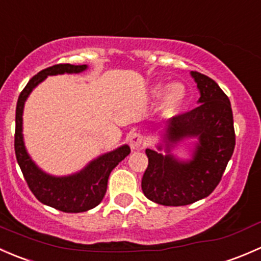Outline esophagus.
Wrapping results in <instances>:
<instances>
[{
	"mask_svg": "<svg viewBox=\"0 0 261 261\" xmlns=\"http://www.w3.org/2000/svg\"><path fill=\"white\" fill-rule=\"evenodd\" d=\"M128 142H129L132 149H139L142 147V143H143V136L139 133H132L129 138H128Z\"/></svg>",
	"mask_w": 261,
	"mask_h": 261,
	"instance_id": "34e87169",
	"label": "esophagus"
}]
</instances>
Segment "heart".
<instances>
[{
  "mask_svg": "<svg viewBox=\"0 0 261 261\" xmlns=\"http://www.w3.org/2000/svg\"><path fill=\"white\" fill-rule=\"evenodd\" d=\"M162 87H158V91H162ZM185 99H186V89H185L184 85L179 84V83H174V84L170 85L168 89L166 90L165 96L162 99V104H161L162 114L166 117L176 114L182 107V104L185 103Z\"/></svg>",
  "mask_w": 261,
  "mask_h": 261,
  "instance_id": "b5f03b06",
  "label": "heart"
}]
</instances>
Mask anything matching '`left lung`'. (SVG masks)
I'll return each mask as SVG.
<instances>
[{
  "mask_svg": "<svg viewBox=\"0 0 261 261\" xmlns=\"http://www.w3.org/2000/svg\"><path fill=\"white\" fill-rule=\"evenodd\" d=\"M191 75L200 90V106L170 119L166 129L167 155L146 149L148 167L142 177V191L160 205L185 206L207 197L221 181L235 148L227 95L211 77L198 71ZM187 136L198 138L199 144L190 163H179L169 154V148Z\"/></svg>",
  "mask_w": 261,
  "mask_h": 261,
  "instance_id": "obj_1",
  "label": "left lung"
}]
</instances>
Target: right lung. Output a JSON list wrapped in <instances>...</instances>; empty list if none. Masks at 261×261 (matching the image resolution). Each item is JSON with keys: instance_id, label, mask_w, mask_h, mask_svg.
Returning a JSON list of instances; mask_svg holds the SVG:
<instances>
[{"instance_id": "right-lung-1", "label": "right lung", "mask_w": 261, "mask_h": 261, "mask_svg": "<svg viewBox=\"0 0 261 261\" xmlns=\"http://www.w3.org/2000/svg\"><path fill=\"white\" fill-rule=\"evenodd\" d=\"M87 65H71V64H56L44 69L32 76L18 96L16 106L15 128V153L18 166L22 171L25 181L35 197L44 205L63 212H84L98 206L107 192L109 174L113 168L124 160L130 153L128 146H122L113 152L100 155L91 161L89 165L79 173L68 177H53L36 167L29 157L22 139V112L23 104L29 94L39 83L46 79L47 75L72 74L82 72Z\"/></svg>"}]
</instances>
